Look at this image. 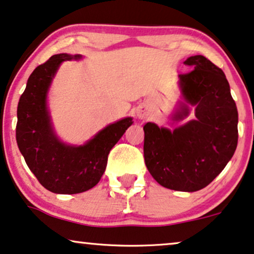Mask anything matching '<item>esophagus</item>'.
Wrapping results in <instances>:
<instances>
[{"label":"esophagus","mask_w":254,"mask_h":254,"mask_svg":"<svg viewBox=\"0 0 254 254\" xmlns=\"http://www.w3.org/2000/svg\"><path fill=\"white\" fill-rule=\"evenodd\" d=\"M144 111H138V117L139 118H143L144 117Z\"/></svg>","instance_id":"1"}]
</instances>
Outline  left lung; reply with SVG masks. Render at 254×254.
<instances>
[{"instance_id":"8db88e82","label":"left lung","mask_w":254,"mask_h":254,"mask_svg":"<svg viewBox=\"0 0 254 254\" xmlns=\"http://www.w3.org/2000/svg\"><path fill=\"white\" fill-rule=\"evenodd\" d=\"M192 70L180 74L186 102L195 107V120L173 131L154 123L144 125L145 164L162 187L196 191L207 187L232 158L238 143V111L223 70L203 56L184 63ZM188 107L174 115L185 120Z\"/></svg>"}]
</instances>
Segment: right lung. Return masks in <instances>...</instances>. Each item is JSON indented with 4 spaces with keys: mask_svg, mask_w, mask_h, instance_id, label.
<instances>
[{
    "mask_svg": "<svg viewBox=\"0 0 254 254\" xmlns=\"http://www.w3.org/2000/svg\"><path fill=\"white\" fill-rule=\"evenodd\" d=\"M80 58L79 54H54L36 67L17 107L16 140L19 151L39 184L56 194H77L99 184L110 150L132 124L131 117L123 118L80 146L58 139L47 110V90L60 64Z\"/></svg>",
    "mask_w": 254,
    "mask_h": 254,
    "instance_id": "obj_1",
    "label": "right lung"
}]
</instances>
